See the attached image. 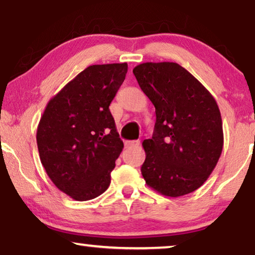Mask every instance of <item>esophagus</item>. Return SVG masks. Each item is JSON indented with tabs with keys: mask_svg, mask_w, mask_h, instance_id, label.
Returning <instances> with one entry per match:
<instances>
[{
	"mask_svg": "<svg viewBox=\"0 0 255 255\" xmlns=\"http://www.w3.org/2000/svg\"><path fill=\"white\" fill-rule=\"evenodd\" d=\"M140 145V141L134 140V141H126L125 147L126 148H133V147H138Z\"/></svg>",
	"mask_w": 255,
	"mask_h": 255,
	"instance_id": "34e87169",
	"label": "esophagus"
}]
</instances>
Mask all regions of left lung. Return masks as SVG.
Returning a JSON list of instances; mask_svg holds the SVG:
<instances>
[{"mask_svg":"<svg viewBox=\"0 0 255 255\" xmlns=\"http://www.w3.org/2000/svg\"><path fill=\"white\" fill-rule=\"evenodd\" d=\"M133 73L156 113L152 137L142 143V176L161 195H188L204 184L222 155L218 105L177 63H143L135 66Z\"/></svg>","mask_w":255,"mask_h":255,"instance_id":"8db88e82","label":"left lung"}]
</instances>
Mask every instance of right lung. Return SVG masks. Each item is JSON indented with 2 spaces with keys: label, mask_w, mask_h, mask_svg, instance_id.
<instances>
[{
  "label": "right lung",
  "mask_w": 255,
  "mask_h": 255,
  "mask_svg": "<svg viewBox=\"0 0 255 255\" xmlns=\"http://www.w3.org/2000/svg\"><path fill=\"white\" fill-rule=\"evenodd\" d=\"M127 63L91 65L51 98L37 127L40 162L53 184L74 201L106 191L124 149L110 105Z\"/></svg>",
  "instance_id": "right-lung-1"
}]
</instances>
